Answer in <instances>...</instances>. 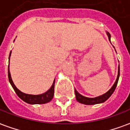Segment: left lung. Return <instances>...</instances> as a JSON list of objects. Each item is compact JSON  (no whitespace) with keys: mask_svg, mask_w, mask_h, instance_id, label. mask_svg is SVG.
<instances>
[{"mask_svg":"<svg viewBox=\"0 0 130 130\" xmlns=\"http://www.w3.org/2000/svg\"><path fill=\"white\" fill-rule=\"evenodd\" d=\"M106 35L108 36V39L110 41V33L106 32ZM119 75H120V71H119V65L118 66V74H117V77L115 82L114 85H112V87L108 90L106 93L98 97L95 98H87L83 96L81 94L76 91V89H74V92H75V95H76V99L77 101L81 104H87V105H93V104H96L103 103L106 101V100H108L110 97V95H112V93L114 92L115 89L116 88L117 83H118L119 78Z\"/></svg>","mask_w":130,"mask_h":130,"instance_id":"left-lung-1","label":"left lung"}]
</instances>
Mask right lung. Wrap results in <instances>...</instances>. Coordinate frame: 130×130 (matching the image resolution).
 Returning <instances> with one entry per match:
<instances>
[{
	"label": "right lung",
	"instance_id": "obj_1",
	"mask_svg": "<svg viewBox=\"0 0 130 130\" xmlns=\"http://www.w3.org/2000/svg\"><path fill=\"white\" fill-rule=\"evenodd\" d=\"M11 54V51L9 54V60H10V56ZM8 77H9V81L11 85L13 88L14 91H15L16 94L18 95V97L20 98L21 99L26 102L28 104H45L49 102L53 99L54 94V87H55V79H54V83L50 87V89L47 91L45 93H43L42 94H39V95H31V94H27V93H24L23 92L19 90V89L16 87V86L14 85L13 82L12 81L11 76V73L9 71V64L8 66Z\"/></svg>",
	"mask_w": 130,
	"mask_h": 130
}]
</instances>
